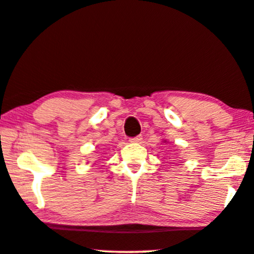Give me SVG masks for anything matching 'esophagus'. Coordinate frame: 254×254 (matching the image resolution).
I'll use <instances>...</instances> for the list:
<instances>
[{"label":"esophagus","mask_w":254,"mask_h":254,"mask_svg":"<svg viewBox=\"0 0 254 254\" xmlns=\"http://www.w3.org/2000/svg\"><path fill=\"white\" fill-rule=\"evenodd\" d=\"M141 140H143V137H141V136L130 138V143H140Z\"/></svg>","instance_id":"34e87169"}]
</instances>
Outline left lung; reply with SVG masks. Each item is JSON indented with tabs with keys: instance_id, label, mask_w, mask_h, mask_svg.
Segmentation results:
<instances>
[{
	"instance_id": "left-lung-1",
	"label": "left lung",
	"mask_w": 254,
	"mask_h": 254,
	"mask_svg": "<svg viewBox=\"0 0 254 254\" xmlns=\"http://www.w3.org/2000/svg\"><path fill=\"white\" fill-rule=\"evenodd\" d=\"M162 143H168V141H167V140H165V139H164V140H162Z\"/></svg>"
}]
</instances>
